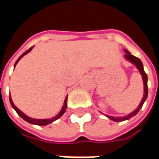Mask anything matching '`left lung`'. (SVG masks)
<instances>
[{
  "label": "left lung",
  "mask_w": 159,
  "mask_h": 159,
  "mask_svg": "<svg viewBox=\"0 0 159 159\" xmlns=\"http://www.w3.org/2000/svg\"><path fill=\"white\" fill-rule=\"evenodd\" d=\"M124 52H126V53L124 54V58H125V59H127L128 61H129L130 63H132L133 65H134L137 69L139 70L140 75H141V76H142V80H143V84H144V94H143V97H142V100H141V101H140V105L138 106V107H137L135 110L134 111H132V112L129 114V115L124 116V117H113V116H108V115H106L109 119L112 120V121H114V122H122V121L129 120V118L134 117V116H135V115L140 111V108L142 107L144 102L146 101V100H147V95H148L147 75L146 74V72H145V70H144L143 64H142V62L140 61V59H138V58L135 57V56L132 55V54H131L128 50L124 49Z\"/></svg>",
  "instance_id": "1"
}]
</instances>
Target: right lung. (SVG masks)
<instances>
[{"instance_id":"right-lung-1","label":"right lung","mask_w":159,"mask_h":159,"mask_svg":"<svg viewBox=\"0 0 159 159\" xmlns=\"http://www.w3.org/2000/svg\"><path fill=\"white\" fill-rule=\"evenodd\" d=\"M32 48H33V47H31V48H30L29 50H27L26 52H24L22 55L20 56L19 59H17V61L15 62V65H14V68H15L16 65L18 64V62H19L20 59H21V58H22L23 56L25 55V54H27L28 52H30ZM9 100H10V103H11V106H12V108H13V109L16 111V112L19 114V116L22 117L23 119L25 120V121H26V122H28V123H31V124H36V125H39V126H45V125H48V124L52 123V122H54L55 120L59 119V117H61L63 114L65 113L66 108H67V96H66V99H65V101H64V105H63L61 110H60V111H59V113L56 115L55 117H51V118H47V119H36V118H32V117H28L27 115H25V114L24 113V112H22L21 111L19 110L18 107H15V105H14V104H13V102H12V98H11V95L9 96Z\"/></svg>"}]
</instances>
